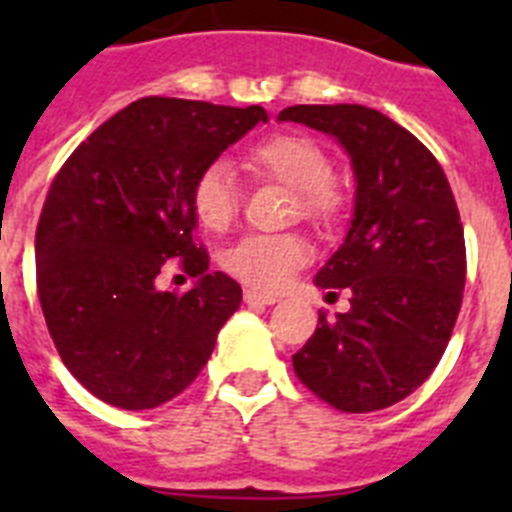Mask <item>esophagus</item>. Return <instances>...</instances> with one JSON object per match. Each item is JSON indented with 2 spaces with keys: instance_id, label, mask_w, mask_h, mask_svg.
Instances as JSON below:
<instances>
[{
  "instance_id": "34e87169",
  "label": "esophagus",
  "mask_w": 512,
  "mask_h": 512,
  "mask_svg": "<svg viewBox=\"0 0 512 512\" xmlns=\"http://www.w3.org/2000/svg\"><path fill=\"white\" fill-rule=\"evenodd\" d=\"M243 300H246L248 305H274V302H279V297L264 295V292H256V289H246V292H243Z\"/></svg>"
}]
</instances>
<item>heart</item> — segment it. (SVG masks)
Masks as SVG:
<instances>
[{
    "label": "heart",
    "mask_w": 512,
    "mask_h": 512,
    "mask_svg": "<svg viewBox=\"0 0 512 512\" xmlns=\"http://www.w3.org/2000/svg\"><path fill=\"white\" fill-rule=\"evenodd\" d=\"M246 166L256 176L295 189L297 207L315 223H330L341 212V192L330 182L333 164L318 140L302 133H277L246 153ZM241 189L228 164L215 161L192 184V210L197 223L223 233L235 220ZM312 259V246L297 233L246 235L225 248L223 266L230 277L264 292H277L300 266Z\"/></svg>",
    "instance_id": "b5f03b06"
}]
</instances>
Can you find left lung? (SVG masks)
Listing matches in <instances>:
<instances>
[{
    "instance_id": "obj_1",
    "label": "left lung",
    "mask_w": 512,
    "mask_h": 512,
    "mask_svg": "<svg viewBox=\"0 0 512 512\" xmlns=\"http://www.w3.org/2000/svg\"><path fill=\"white\" fill-rule=\"evenodd\" d=\"M300 122L341 143L354 169V215L338 251L315 274L348 289L351 310L328 320L292 356L297 377L343 413L390 408L431 377L461 307L464 228L433 153L364 104H295Z\"/></svg>"
}]
</instances>
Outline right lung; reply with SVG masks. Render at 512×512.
Masks as SVG:
<instances>
[{"mask_svg": "<svg viewBox=\"0 0 512 512\" xmlns=\"http://www.w3.org/2000/svg\"><path fill=\"white\" fill-rule=\"evenodd\" d=\"M264 107L143 97L61 166L35 233L38 297L61 361L94 397L151 410L187 390L241 307V284L194 241L192 184ZM169 258L189 293L155 287Z\"/></svg>", "mask_w": 512, "mask_h": 512, "instance_id": "1", "label": "right lung"}]
</instances>
